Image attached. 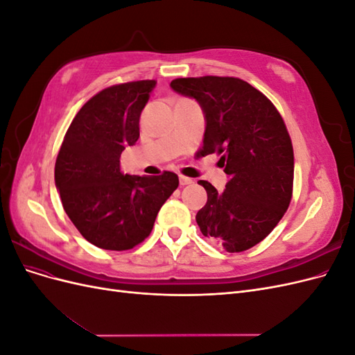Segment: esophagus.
Here are the masks:
<instances>
[{
    "label": "esophagus",
    "mask_w": 355,
    "mask_h": 355,
    "mask_svg": "<svg viewBox=\"0 0 355 355\" xmlns=\"http://www.w3.org/2000/svg\"><path fill=\"white\" fill-rule=\"evenodd\" d=\"M179 182H180V185H191L192 184V182H194V180H192L191 178H187V176H179Z\"/></svg>",
    "instance_id": "esophagus-1"
}]
</instances>
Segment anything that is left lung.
<instances>
[{
  "mask_svg": "<svg viewBox=\"0 0 355 355\" xmlns=\"http://www.w3.org/2000/svg\"><path fill=\"white\" fill-rule=\"evenodd\" d=\"M170 85L201 105L200 154L220 155L218 164L230 176L223 192L198 182L207 191L198 227L230 253L249 250L277 227L292 200L295 157L283 116L263 93L235 77L176 78Z\"/></svg>",
  "mask_w": 355,
  "mask_h": 355,
  "instance_id": "obj_1",
  "label": "left lung"
}]
</instances>
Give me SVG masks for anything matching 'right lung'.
<instances>
[{
	"label": "right lung",
	"instance_id": "obj_1",
	"mask_svg": "<svg viewBox=\"0 0 355 355\" xmlns=\"http://www.w3.org/2000/svg\"><path fill=\"white\" fill-rule=\"evenodd\" d=\"M157 85H111L83 105L63 137L55 166L62 206L83 237L105 250H130L153 231L161 206L179 187L173 171L124 175L120 157L139 139V118Z\"/></svg>",
	"mask_w": 355,
	"mask_h": 355
}]
</instances>
